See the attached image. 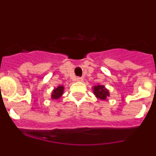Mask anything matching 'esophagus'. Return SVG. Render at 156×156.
<instances>
[{
  "mask_svg": "<svg viewBox=\"0 0 156 156\" xmlns=\"http://www.w3.org/2000/svg\"><path fill=\"white\" fill-rule=\"evenodd\" d=\"M76 80L81 82V81H83V78L82 77H76Z\"/></svg>",
  "mask_w": 156,
  "mask_h": 156,
  "instance_id": "obj_1",
  "label": "esophagus"
}]
</instances>
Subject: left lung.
<instances>
[{
	"mask_svg": "<svg viewBox=\"0 0 156 156\" xmlns=\"http://www.w3.org/2000/svg\"><path fill=\"white\" fill-rule=\"evenodd\" d=\"M94 93L96 95V97L98 98L101 100H105L106 98L109 96L108 90L105 89L104 86H101V85L94 86Z\"/></svg>",
	"mask_w": 156,
	"mask_h": 156,
	"instance_id": "1",
	"label": "left lung"
}]
</instances>
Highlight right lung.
<instances>
[{"instance_id": "1", "label": "right lung", "mask_w": 156, "mask_h": 156, "mask_svg": "<svg viewBox=\"0 0 156 156\" xmlns=\"http://www.w3.org/2000/svg\"><path fill=\"white\" fill-rule=\"evenodd\" d=\"M63 90H64V87L63 86H59L56 89L53 90V93H52L51 98L53 99H58L61 97L63 94Z\"/></svg>"}]
</instances>
